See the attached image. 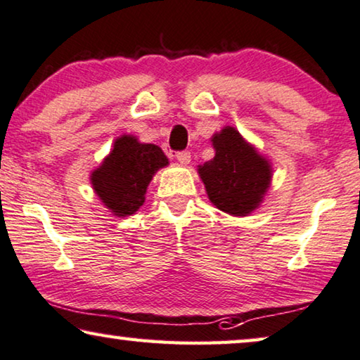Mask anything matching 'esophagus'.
<instances>
[{
  "instance_id": "obj_1",
  "label": "esophagus",
  "mask_w": 360,
  "mask_h": 360,
  "mask_svg": "<svg viewBox=\"0 0 360 360\" xmlns=\"http://www.w3.org/2000/svg\"><path fill=\"white\" fill-rule=\"evenodd\" d=\"M176 160H179L180 164H188L191 160V154L188 150H180V153H176Z\"/></svg>"
}]
</instances>
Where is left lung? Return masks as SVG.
Masks as SVG:
<instances>
[{"mask_svg":"<svg viewBox=\"0 0 360 360\" xmlns=\"http://www.w3.org/2000/svg\"><path fill=\"white\" fill-rule=\"evenodd\" d=\"M216 155L200 165V176L212 205L233 216L258 207L271 180V167L240 133L226 127L212 136Z\"/></svg>","mask_w":360,"mask_h":360,"instance_id":"left-lung-1","label":"left lung"}]
</instances>
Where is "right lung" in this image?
Wrapping results in <instances>:
<instances>
[{
	"label": "right lung",
	"mask_w": 360,
	"mask_h": 360,
	"mask_svg": "<svg viewBox=\"0 0 360 360\" xmlns=\"http://www.w3.org/2000/svg\"><path fill=\"white\" fill-rule=\"evenodd\" d=\"M169 164L155 144L138 143L134 136L118 138L91 181L97 196L115 216H131L143 206L146 188L155 172Z\"/></svg>",
	"instance_id": "right-lung-1"
}]
</instances>
